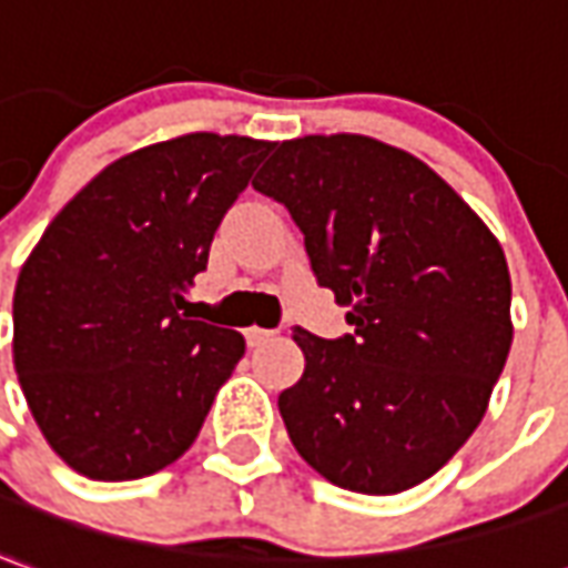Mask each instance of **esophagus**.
Listing matches in <instances>:
<instances>
[{
    "label": "esophagus",
    "mask_w": 568,
    "mask_h": 568,
    "mask_svg": "<svg viewBox=\"0 0 568 568\" xmlns=\"http://www.w3.org/2000/svg\"><path fill=\"white\" fill-rule=\"evenodd\" d=\"M275 336V331H265V327H250L246 331V346L253 349V346H262V343H268Z\"/></svg>",
    "instance_id": "esophagus-1"
}]
</instances>
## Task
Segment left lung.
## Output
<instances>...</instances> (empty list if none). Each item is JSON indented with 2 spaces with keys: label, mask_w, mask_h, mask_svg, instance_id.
<instances>
[{
  "label": "left lung",
  "mask_w": 568,
  "mask_h": 568,
  "mask_svg": "<svg viewBox=\"0 0 568 568\" xmlns=\"http://www.w3.org/2000/svg\"><path fill=\"white\" fill-rule=\"evenodd\" d=\"M253 187L284 203L352 334L293 327L303 377L277 396L293 448L362 495L420 486L470 439L498 383L510 272L436 172L365 135L281 142Z\"/></svg>",
  "instance_id": "obj_1"
}]
</instances>
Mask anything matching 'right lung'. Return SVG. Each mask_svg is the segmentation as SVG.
<instances>
[{
  "instance_id": "1",
  "label": "right lung",
  "mask_w": 568,
  "mask_h": 568,
  "mask_svg": "<svg viewBox=\"0 0 568 568\" xmlns=\"http://www.w3.org/2000/svg\"><path fill=\"white\" fill-rule=\"evenodd\" d=\"M272 142L194 132L101 170L14 287V371L45 442L98 483L185 455L244 336L191 322L185 287Z\"/></svg>"
}]
</instances>
